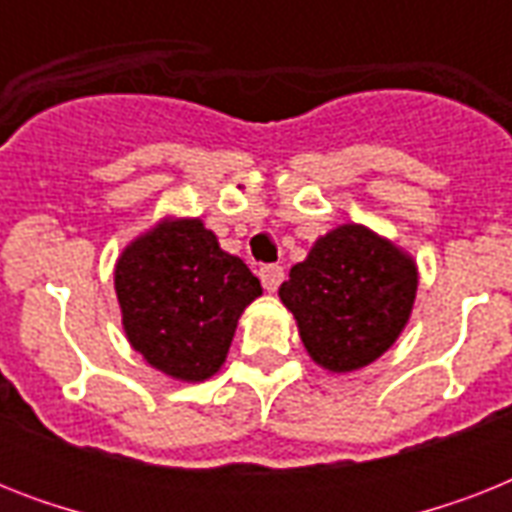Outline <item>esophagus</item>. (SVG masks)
Masks as SVG:
<instances>
[{
    "mask_svg": "<svg viewBox=\"0 0 512 512\" xmlns=\"http://www.w3.org/2000/svg\"><path fill=\"white\" fill-rule=\"evenodd\" d=\"M260 281H263V287L268 292H276L281 287V281H284V268L281 265H263L260 268Z\"/></svg>",
    "mask_w": 512,
    "mask_h": 512,
    "instance_id": "34e87169",
    "label": "esophagus"
}]
</instances>
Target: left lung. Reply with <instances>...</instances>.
<instances>
[{
  "label": "left lung",
  "mask_w": 512,
  "mask_h": 512,
  "mask_svg": "<svg viewBox=\"0 0 512 512\" xmlns=\"http://www.w3.org/2000/svg\"><path fill=\"white\" fill-rule=\"evenodd\" d=\"M417 295V268L364 225H340L289 271L279 297L303 345L329 372L372 364L396 342Z\"/></svg>",
  "instance_id": "8db88e82"
}]
</instances>
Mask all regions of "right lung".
<instances>
[{"instance_id": "add662e5", "label": "right lung", "mask_w": 512, "mask_h": 512, "mask_svg": "<svg viewBox=\"0 0 512 512\" xmlns=\"http://www.w3.org/2000/svg\"><path fill=\"white\" fill-rule=\"evenodd\" d=\"M114 284L132 348L159 372L193 382L220 369L241 311L263 295L201 220L162 223L132 241Z\"/></svg>"}]
</instances>
